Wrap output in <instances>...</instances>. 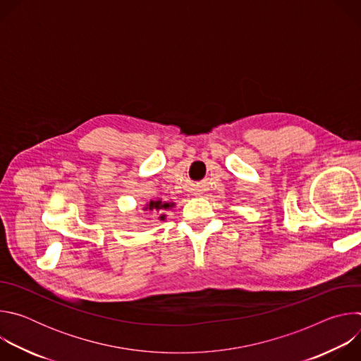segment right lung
<instances>
[{
  "mask_svg": "<svg viewBox=\"0 0 361 361\" xmlns=\"http://www.w3.org/2000/svg\"><path fill=\"white\" fill-rule=\"evenodd\" d=\"M171 207H174V202H167V201H163V200H151L148 201L145 205H144V212H149L151 214H156V213H160V217L159 220L164 221L166 220V214L163 212L166 210H171Z\"/></svg>",
  "mask_w": 361,
  "mask_h": 361,
  "instance_id": "add662e5",
  "label": "right lung"
}]
</instances>
